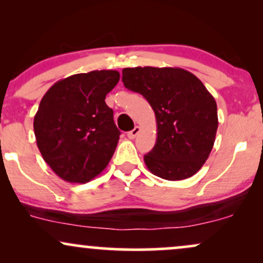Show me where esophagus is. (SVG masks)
Listing matches in <instances>:
<instances>
[{
	"instance_id": "esophagus-1",
	"label": "esophagus",
	"mask_w": 263,
	"mask_h": 263,
	"mask_svg": "<svg viewBox=\"0 0 263 263\" xmlns=\"http://www.w3.org/2000/svg\"><path fill=\"white\" fill-rule=\"evenodd\" d=\"M140 131H141V128L138 127V126H136V127H135L134 129H131V131L128 132V134H127V137L129 138V140H134V138L136 137V136H137L138 134H140Z\"/></svg>"
}]
</instances>
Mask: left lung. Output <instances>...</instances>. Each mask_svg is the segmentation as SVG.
I'll return each mask as SVG.
<instances>
[{
    "label": "left lung",
    "instance_id": "8db88e82",
    "mask_svg": "<svg viewBox=\"0 0 263 263\" xmlns=\"http://www.w3.org/2000/svg\"><path fill=\"white\" fill-rule=\"evenodd\" d=\"M123 85L143 95L155 111L157 141L144 156L151 173L167 180L194 176L206 162L218 129L215 99L182 68L122 69Z\"/></svg>",
    "mask_w": 263,
    "mask_h": 263
}]
</instances>
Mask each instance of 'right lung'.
<instances>
[{
	"label": "right lung",
	"instance_id": "add662e5",
	"mask_svg": "<svg viewBox=\"0 0 263 263\" xmlns=\"http://www.w3.org/2000/svg\"><path fill=\"white\" fill-rule=\"evenodd\" d=\"M116 70H93L57 81L34 116L37 146L47 164L69 183H87L106 168L121 132L105 102Z\"/></svg>",
	"mask_w": 263,
	"mask_h": 263
}]
</instances>
